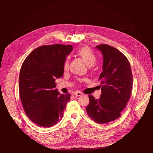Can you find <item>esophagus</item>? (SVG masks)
Instances as JSON below:
<instances>
[{"label": "esophagus", "mask_w": 153, "mask_h": 153, "mask_svg": "<svg viewBox=\"0 0 153 153\" xmlns=\"http://www.w3.org/2000/svg\"><path fill=\"white\" fill-rule=\"evenodd\" d=\"M74 96H80L82 95V93L79 91H76L74 93Z\"/></svg>", "instance_id": "34e87169"}]
</instances>
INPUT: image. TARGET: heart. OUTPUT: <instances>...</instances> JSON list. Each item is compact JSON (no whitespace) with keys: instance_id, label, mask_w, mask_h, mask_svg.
<instances>
[{"instance_id":"b5f03b06","label":"heart","mask_w":153,"mask_h":153,"mask_svg":"<svg viewBox=\"0 0 153 153\" xmlns=\"http://www.w3.org/2000/svg\"><path fill=\"white\" fill-rule=\"evenodd\" d=\"M77 54L80 57H82L85 63L88 66H93L95 64L97 60V56L93 50L88 47H83L79 49L77 51ZM69 62L68 58L65 61L63 68L65 70H67L68 68Z\"/></svg>"}]
</instances>
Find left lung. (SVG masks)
I'll use <instances>...</instances> for the list:
<instances>
[{"label": "left lung", "mask_w": 153, "mask_h": 153, "mask_svg": "<svg viewBox=\"0 0 153 153\" xmlns=\"http://www.w3.org/2000/svg\"><path fill=\"white\" fill-rule=\"evenodd\" d=\"M102 53L103 71L100 74L102 94L95 99L90 94L86 110L98 123L113 121L121 116L132 90L133 74L126 57L116 48L106 44L96 47Z\"/></svg>", "instance_id": "obj_1"}]
</instances>
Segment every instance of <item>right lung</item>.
Instances as JSON below:
<instances>
[{"mask_svg":"<svg viewBox=\"0 0 153 153\" xmlns=\"http://www.w3.org/2000/svg\"><path fill=\"white\" fill-rule=\"evenodd\" d=\"M71 45H43L25 59L19 75V95L28 117L43 128L56 125L62 118L70 99L69 93L60 94L56 79L63 74L65 59Z\"/></svg>","mask_w":153,"mask_h":153,"instance_id":"obj_1","label":"right lung"}]
</instances>
